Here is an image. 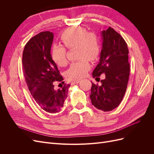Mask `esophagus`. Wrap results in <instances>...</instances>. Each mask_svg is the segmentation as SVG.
<instances>
[{
	"label": "esophagus",
	"instance_id": "34e87169",
	"mask_svg": "<svg viewBox=\"0 0 154 154\" xmlns=\"http://www.w3.org/2000/svg\"><path fill=\"white\" fill-rule=\"evenodd\" d=\"M80 80H76V81H73L71 82V84L72 85H74V84H77V83H78L79 82H80Z\"/></svg>",
	"mask_w": 154,
	"mask_h": 154
}]
</instances>
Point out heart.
<instances>
[{
    "label": "heart",
    "mask_w": 154,
    "mask_h": 154,
    "mask_svg": "<svg viewBox=\"0 0 154 154\" xmlns=\"http://www.w3.org/2000/svg\"><path fill=\"white\" fill-rule=\"evenodd\" d=\"M60 39L67 48H76L77 58L80 59L70 65L66 72V78L73 81L84 77L91 69L88 60L94 62L100 57L101 47L97 36L94 32H87L85 27L74 26L65 30ZM51 57L59 67H64L67 63V50L62 45H53Z\"/></svg>",
    "instance_id": "heart-1"
}]
</instances>
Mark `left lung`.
<instances>
[{
	"label": "left lung",
	"instance_id": "8db88e82",
	"mask_svg": "<svg viewBox=\"0 0 154 154\" xmlns=\"http://www.w3.org/2000/svg\"><path fill=\"white\" fill-rule=\"evenodd\" d=\"M102 49L100 62L92 72L96 79L101 74L105 78L101 85L92 82L90 98L96 109L104 112L116 108L127 90L130 74L127 44L118 32L109 27L101 32Z\"/></svg>",
	"mask_w": 154,
	"mask_h": 154
}]
</instances>
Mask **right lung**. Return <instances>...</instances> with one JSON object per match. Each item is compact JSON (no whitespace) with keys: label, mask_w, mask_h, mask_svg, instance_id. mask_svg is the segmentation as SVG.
<instances>
[{"label":"right lung","mask_w":154,"mask_h":154,"mask_svg":"<svg viewBox=\"0 0 154 154\" xmlns=\"http://www.w3.org/2000/svg\"><path fill=\"white\" fill-rule=\"evenodd\" d=\"M53 37L50 31L40 32L27 42L22 54L23 72L27 87L36 103L51 114L62 109L70 87L65 84L59 89L54 88V82H64L51 57Z\"/></svg>","instance_id":"obj_1"}]
</instances>
